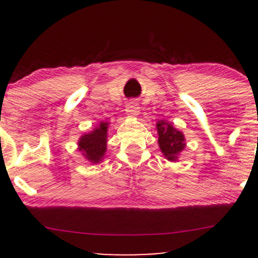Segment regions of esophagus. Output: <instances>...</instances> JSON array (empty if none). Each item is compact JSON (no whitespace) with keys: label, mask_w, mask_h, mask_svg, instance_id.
Masks as SVG:
<instances>
[{"label":"esophagus","mask_w":258,"mask_h":258,"mask_svg":"<svg viewBox=\"0 0 258 258\" xmlns=\"http://www.w3.org/2000/svg\"><path fill=\"white\" fill-rule=\"evenodd\" d=\"M126 112L128 116H132V117H136L139 115V106L137 103L135 102H131L128 103V104L126 105Z\"/></svg>","instance_id":"esophagus-1"}]
</instances>
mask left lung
I'll return each instance as SVG.
<instances>
[{"instance_id": "left-lung-1", "label": "left lung", "mask_w": 258, "mask_h": 258, "mask_svg": "<svg viewBox=\"0 0 258 258\" xmlns=\"http://www.w3.org/2000/svg\"><path fill=\"white\" fill-rule=\"evenodd\" d=\"M156 131H158V143L162 155L168 161H178L180 153L185 148V137L182 131L173 127L172 123L166 120H160L156 122Z\"/></svg>"}]
</instances>
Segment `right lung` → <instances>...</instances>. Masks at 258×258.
<instances>
[{"mask_svg": "<svg viewBox=\"0 0 258 258\" xmlns=\"http://www.w3.org/2000/svg\"><path fill=\"white\" fill-rule=\"evenodd\" d=\"M109 125H110L109 121H102L91 132L85 133L79 138L78 150L91 164H100L104 159Z\"/></svg>", "mask_w": 258, "mask_h": 258, "instance_id": "right-lung-1", "label": "right lung"}]
</instances>
